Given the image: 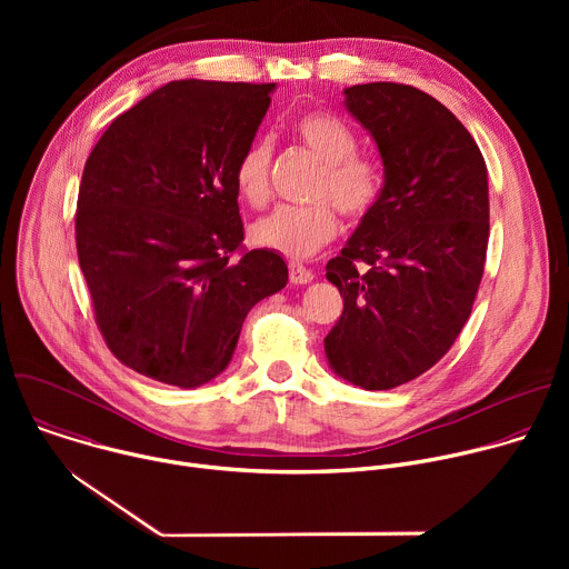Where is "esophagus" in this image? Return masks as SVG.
<instances>
[{
	"instance_id": "34e87169",
	"label": "esophagus",
	"mask_w": 569,
	"mask_h": 569,
	"mask_svg": "<svg viewBox=\"0 0 569 569\" xmlns=\"http://www.w3.org/2000/svg\"><path fill=\"white\" fill-rule=\"evenodd\" d=\"M288 272H290V283H295V286L312 281V272L306 266H301V263H290Z\"/></svg>"
}]
</instances>
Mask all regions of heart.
I'll use <instances>...</instances> for the list:
<instances>
[{"label":"heart","instance_id":"heart-1","mask_svg":"<svg viewBox=\"0 0 569 569\" xmlns=\"http://www.w3.org/2000/svg\"><path fill=\"white\" fill-rule=\"evenodd\" d=\"M292 134L321 159L312 198L303 207H279L252 227L257 246L286 259L303 261L317 254L340 231V218L333 203L349 220L367 218L380 202L385 171L378 159L358 152L356 132L336 114L303 112L292 123ZM272 171V143L252 141L236 159L233 187L250 207H266Z\"/></svg>","mask_w":569,"mask_h":569}]
</instances>
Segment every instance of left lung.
<instances>
[{
  "label": "left lung",
  "instance_id": "left-lung-1",
  "mask_svg": "<svg viewBox=\"0 0 569 569\" xmlns=\"http://www.w3.org/2000/svg\"><path fill=\"white\" fill-rule=\"evenodd\" d=\"M371 132L385 189L327 263L345 310L323 338L338 376L391 389L435 367L470 317L489 246V173L463 123L402 83L345 90Z\"/></svg>",
  "mask_w": 569,
  "mask_h": 569
}]
</instances>
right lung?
Listing matches in <instances>:
<instances>
[{"label": "right lung", "instance_id": "right-lung-1", "mask_svg": "<svg viewBox=\"0 0 569 569\" xmlns=\"http://www.w3.org/2000/svg\"><path fill=\"white\" fill-rule=\"evenodd\" d=\"M272 90L173 80L119 114L86 161L78 263L108 349L141 376L213 380L252 306L288 283L277 252L242 248L233 187Z\"/></svg>", "mask_w": 569, "mask_h": 569}]
</instances>
